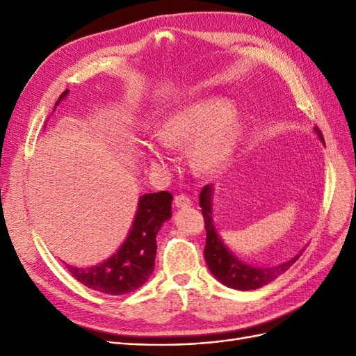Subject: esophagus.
I'll return each mask as SVG.
<instances>
[{
	"instance_id": "34e87169",
	"label": "esophagus",
	"mask_w": 356,
	"mask_h": 356,
	"mask_svg": "<svg viewBox=\"0 0 356 356\" xmlns=\"http://www.w3.org/2000/svg\"><path fill=\"white\" fill-rule=\"evenodd\" d=\"M174 203H175V207L177 208H188V207H191V199L188 197V196H186V195H178V196H175V199H174Z\"/></svg>"
}]
</instances>
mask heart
<instances>
[{
    "label": "heart",
    "instance_id": "b5f03b06",
    "mask_svg": "<svg viewBox=\"0 0 356 356\" xmlns=\"http://www.w3.org/2000/svg\"><path fill=\"white\" fill-rule=\"evenodd\" d=\"M241 123L239 113L230 108L229 101L204 98L170 113L159 126L157 138L169 149L190 145L191 168L204 174L218 168L230 154ZM144 148L153 168L168 166L169 159L153 143H144Z\"/></svg>",
    "mask_w": 356,
    "mask_h": 356
}]
</instances>
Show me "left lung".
Instances as JSON below:
<instances>
[{
  "instance_id": "8db88e82",
  "label": "left lung",
  "mask_w": 356,
  "mask_h": 356,
  "mask_svg": "<svg viewBox=\"0 0 356 356\" xmlns=\"http://www.w3.org/2000/svg\"><path fill=\"white\" fill-rule=\"evenodd\" d=\"M315 132L321 141L324 143V136H322L316 126ZM212 193L213 186L209 184L203 187L199 196V204L204 218V230H207V245H204L203 254L211 273L221 284L239 291L261 288L268 282L275 281L277 276L285 273L298 260V257L303 254V251H300L297 255L286 258V260L254 261L246 260V258L233 252L227 243H224L218 230L215 229L212 217Z\"/></svg>"
}]
</instances>
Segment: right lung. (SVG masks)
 I'll return each mask as SVG.
<instances>
[{
  "label": "right lung",
  "instance_id": "1",
  "mask_svg": "<svg viewBox=\"0 0 356 356\" xmlns=\"http://www.w3.org/2000/svg\"><path fill=\"white\" fill-rule=\"evenodd\" d=\"M68 92L59 96L56 106ZM172 199L174 196L168 191L147 193L139 197L135 220L122 246L106 260L92 266H71L63 261L68 272L88 288L110 296L129 294L143 286L154 270L156 236L172 217Z\"/></svg>",
  "mask_w": 356,
  "mask_h": 356
}]
</instances>
